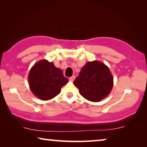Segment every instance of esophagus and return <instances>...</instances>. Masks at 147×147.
Returning <instances> with one entry per match:
<instances>
[{"label": "esophagus", "mask_w": 147, "mask_h": 147, "mask_svg": "<svg viewBox=\"0 0 147 147\" xmlns=\"http://www.w3.org/2000/svg\"><path fill=\"white\" fill-rule=\"evenodd\" d=\"M75 78H76V76H72L71 77H70V78H69V80H70V81L73 82L74 80H75Z\"/></svg>", "instance_id": "34e87169"}]
</instances>
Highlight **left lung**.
I'll return each instance as SVG.
<instances>
[{
    "instance_id": "1",
    "label": "left lung",
    "mask_w": 147,
    "mask_h": 147,
    "mask_svg": "<svg viewBox=\"0 0 147 147\" xmlns=\"http://www.w3.org/2000/svg\"><path fill=\"white\" fill-rule=\"evenodd\" d=\"M74 84L86 100L97 102L105 98L113 87V78L109 68L98 61H88L82 68Z\"/></svg>"
}]
</instances>
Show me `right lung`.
Returning a JSON list of instances; mask_svg holds the SVG:
<instances>
[{"label": "right lung", "instance_id": "right-lung-1", "mask_svg": "<svg viewBox=\"0 0 147 147\" xmlns=\"http://www.w3.org/2000/svg\"><path fill=\"white\" fill-rule=\"evenodd\" d=\"M28 80L31 92L42 100L55 97L68 82L61 69L56 67L53 62L45 59L38 61L31 67Z\"/></svg>", "mask_w": 147, "mask_h": 147}]
</instances>
